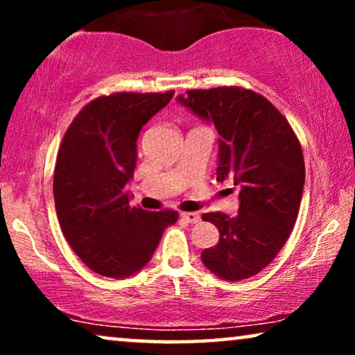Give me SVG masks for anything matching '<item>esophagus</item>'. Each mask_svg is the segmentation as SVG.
Wrapping results in <instances>:
<instances>
[{
    "mask_svg": "<svg viewBox=\"0 0 355 355\" xmlns=\"http://www.w3.org/2000/svg\"><path fill=\"white\" fill-rule=\"evenodd\" d=\"M181 216L186 220L187 223H191V225H193V223H198L200 221V215L198 213H193V211H182Z\"/></svg>",
    "mask_w": 355,
    "mask_h": 355,
    "instance_id": "esophagus-1",
    "label": "esophagus"
}]
</instances>
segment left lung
<instances>
[{
  "label": "left lung",
  "mask_w": 355,
  "mask_h": 355,
  "mask_svg": "<svg viewBox=\"0 0 355 355\" xmlns=\"http://www.w3.org/2000/svg\"><path fill=\"white\" fill-rule=\"evenodd\" d=\"M179 101L215 124L220 139L218 181L234 179L241 205L236 216L203 213L220 231L202 252L211 273L239 281L270 265L293 231L302 198V147L288 119L263 95L242 87L187 90Z\"/></svg>",
  "instance_id": "8db88e82"
}]
</instances>
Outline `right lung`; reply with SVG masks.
Wrapping results in <instances>:
<instances>
[{
  "label": "right lung",
  "mask_w": 355,
  "mask_h": 355,
  "mask_svg": "<svg viewBox=\"0 0 355 355\" xmlns=\"http://www.w3.org/2000/svg\"><path fill=\"white\" fill-rule=\"evenodd\" d=\"M173 95L174 90L96 96L62 137L53 179L58 221L76 255L101 276L139 271L152 259L164 227L179 218L171 208L147 211L129 205L125 191L137 163L140 129Z\"/></svg>",
  "instance_id": "obj_1"
}]
</instances>
